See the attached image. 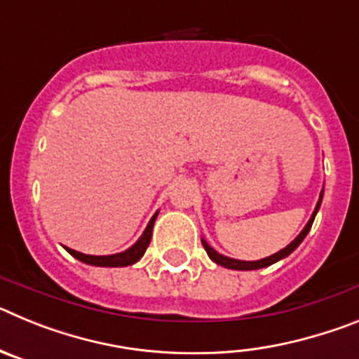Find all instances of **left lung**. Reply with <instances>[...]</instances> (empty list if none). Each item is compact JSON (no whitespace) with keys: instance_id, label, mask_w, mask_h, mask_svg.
Here are the masks:
<instances>
[{"instance_id":"obj_1","label":"left lung","mask_w":359,"mask_h":359,"mask_svg":"<svg viewBox=\"0 0 359 359\" xmlns=\"http://www.w3.org/2000/svg\"><path fill=\"white\" fill-rule=\"evenodd\" d=\"M322 196H323V192H322V194H320V199H318V203H316L315 212H313V215H311L309 223H307L306 228H304V230L300 231V236H298L297 239L293 241V243L287 244L286 248L280 250V252H277V253H273V255H271V257H266V259H261V261H237V259H230V257H224V255H221V253H217L214 248H212V246H208L207 241L201 239L203 248L207 250L208 257H210V259L215 262V264L224 266V268H230V269H243V271H248V269H261V268H266V266L275 264V262H277V261H280V259H284V257L290 255L291 252H294V250L298 248V244L302 243L304 237L307 236V231H309L311 226H313V221H315L316 212H318L320 205H322Z\"/></svg>"}]
</instances>
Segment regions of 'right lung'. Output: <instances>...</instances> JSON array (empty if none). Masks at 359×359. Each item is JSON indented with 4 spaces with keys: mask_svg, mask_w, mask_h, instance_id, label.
<instances>
[{
    "mask_svg": "<svg viewBox=\"0 0 359 359\" xmlns=\"http://www.w3.org/2000/svg\"><path fill=\"white\" fill-rule=\"evenodd\" d=\"M156 215H152V219L149 221L147 228L145 231L142 233V237L133 244L131 248L126 250L122 253H115V255H86V253L81 252H75L72 248H66L68 250L69 255H73L75 259L79 261L86 262V264H91V266H106V268H122V266H131L135 264L136 261H140L142 255L145 253L147 250L149 243H151V236H152V226H154V221H156Z\"/></svg>",
    "mask_w": 359,
    "mask_h": 359,
    "instance_id": "right-lung-1",
    "label": "right lung"
}]
</instances>
